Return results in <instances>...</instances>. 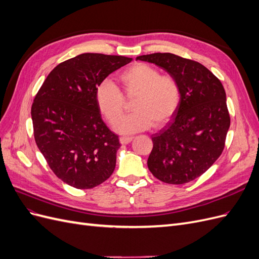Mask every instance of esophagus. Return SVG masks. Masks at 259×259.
I'll return each mask as SVG.
<instances>
[{
	"label": "esophagus",
	"mask_w": 259,
	"mask_h": 259,
	"mask_svg": "<svg viewBox=\"0 0 259 259\" xmlns=\"http://www.w3.org/2000/svg\"><path fill=\"white\" fill-rule=\"evenodd\" d=\"M132 140H133V137L123 136V137L120 138V143H121L122 145H127V144H130V143L132 142Z\"/></svg>",
	"instance_id": "34e87169"
}]
</instances>
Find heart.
Here are the masks:
<instances>
[{
    "label": "heart",
    "mask_w": 259,
    "mask_h": 259,
    "mask_svg": "<svg viewBox=\"0 0 259 259\" xmlns=\"http://www.w3.org/2000/svg\"><path fill=\"white\" fill-rule=\"evenodd\" d=\"M128 95L137 94L133 103L134 112L120 116L124 109L123 94L116 84L106 79L96 89V101L100 112L113 123V128L121 134L146 131L152 126L166 124L180 104V88L170 75H161L160 71L147 64H136L120 75Z\"/></svg>",
    "instance_id": "1"
}]
</instances>
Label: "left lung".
I'll return each mask as SVG.
<instances>
[{
	"mask_svg": "<svg viewBox=\"0 0 259 259\" xmlns=\"http://www.w3.org/2000/svg\"><path fill=\"white\" fill-rule=\"evenodd\" d=\"M173 76L180 88V104L173 120L152 137L148 168L161 182L182 185L194 180L222 154L230 126L222 82L197 61L170 53L136 57Z\"/></svg>",
	"mask_w": 259,
	"mask_h": 259,
	"instance_id": "1",
	"label": "left lung"
}]
</instances>
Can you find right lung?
<instances>
[{"label":"right lung","instance_id":"1","mask_svg":"<svg viewBox=\"0 0 259 259\" xmlns=\"http://www.w3.org/2000/svg\"><path fill=\"white\" fill-rule=\"evenodd\" d=\"M132 58L85 53L55 67L31 108L34 139L52 170L76 189L103 184L115 168L119 138L101 120L98 84Z\"/></svg>","mask_w":259,"mask_h":259}]
</instances>
